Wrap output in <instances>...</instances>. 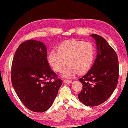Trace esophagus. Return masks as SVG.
Returning <instances> with one entry per match:
<instances>
[{"label":"esophagus","mask_w":128,"mask_h":128,"mask_svg":"<svg viewBox=\"0 0 128 128\" xmlns=\"http://www.w3.org/2000/svg\"><path fill=\"white\" fill-rule=\"evenodd\" d=\"M64 82L65 83H67V84H70L72 83V81L70 80H64Z\"/></svg>","instance_id":"esophagus-1"}]
</instances>
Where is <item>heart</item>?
I'll return each mask as SVG.
<instances>
[{"label": "heart", "instance_id": "obj_1", "mask_svg": "<svg viewBox=\"0 0 128 128\" xmlns=\"http://www.w3.org/2000/svg\"><path fill=\"white\" fill-rule=\"evenodd\" d=\"M94 46L90 42L77 40H69L62 42L58 46L57 52L48 53V63L55 72H62V76L70 78L76 73L82 74L90 70L94 60Z\"/></svg>", "mask_w": 128, "mask_h": 128}]
</instances>
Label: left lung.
Wrapping results in <instances>:
<instances>
[{"label":"left lung","mask_w":128,"mask_h":128,"mask_svg":"<svg viewBox=\"0 0 128 128\" xmlns=\"http://www.w3.org/2000/svg\"><path fill=\"white\" fill-rule=\"evenodd\" d=\"M94 38L97 57L89 71L79 79L82 90L78 94L81 102L88 106L104 103L114 91L119 78V62L114 50L102 37L90 34Z\"/></svg>","instance_id":"1"}]
</instances>
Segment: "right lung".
<instances>
[{
  "instance_id": "obj_1",
  "label": "right lung",
  "mask_w": 128,
  "mask_h": 128,
  "mask_svg": "<svg viewBox=\"0 0 128 128\" xmlns=\"http://www.w3.org/2000/svg\"><path fill=\"white\" fill-rule=\"evenodd\" d=\"M46 58L45 44L29 40L18 46L12 64L11 80L16 94L27 108L36 112L52 106L62 84Z\"/></svg>"
}]
</instances>
